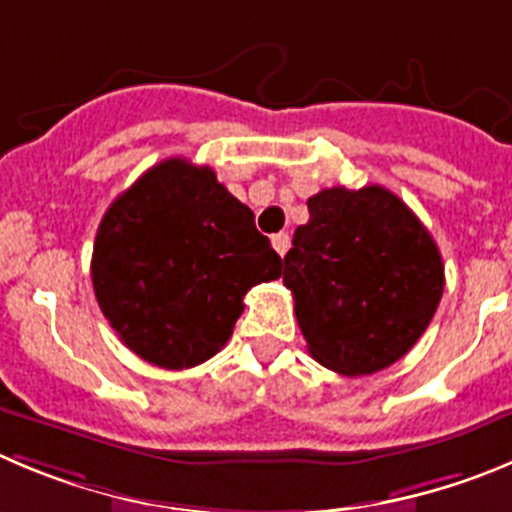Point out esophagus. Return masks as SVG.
Returning a JSON list of instances; mask_svg holds the SVG:
<instances>
[{"instance_id": "34e87169", "label": "esophagus", "mask_w": 512, "mask_h": 512, "mask_svg": "<svg viewBox=\"0 0 512 512\" xmlns=\"http://www.w3.org/2000/svg\"><path fill=\"white\" fill-rule=\"evenodd\" d=\"M272 247H275V252H278L280 257L285 255V252L290 250V237L285 232H278V234H272Z\"/></svg>"}]
</instances>
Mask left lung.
<instances>
[{
	"label": "left lung",
	"mask_w": 512,
	"mask_h": 512,
	"mask_svg": "<svg viewBox=\"0 0 512 512\" xmlns=\"http://www.w3.org/2000/svg\"><path fill=\"white\" fill-rule=\"evenodd\" d=\"M308 212L280 275L310 356L343 376L376 374L427 331L444 290L442 255L379 184L323 189Z\"/></svg>",
	"instance_id": "left-lung-1"
}]
</instances>
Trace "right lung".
<instances>
[{"mask_svg":"<svg viewBox=\"0 0 512 512\" xmlns=\"http://www.w3.org/2000/svg\"><path fill=\"white\" fill-rule=\"evenodd\" d=\"M280 272L252 209L209 166L186 159L156 164L108 207L90 262L95 298L118 338L171 371L212 358L247 290Z\"/></svg>","mask_w":512,"mask_h":512,"instance_id":"right-lung-1","label":"right lung"}]
</instances>
